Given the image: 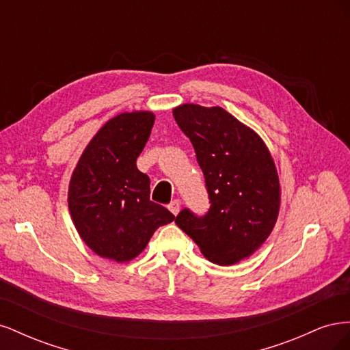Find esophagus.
Here are the masks:
<instances>
[{
  "label": "esophagus",
  "mask_w": 350,
  "mask_h": 350,
  "mask_svg": "<svg viewBox=\"0 0 350 350\" xmlns=\"http://www.w3.org/2000/svg\"><path fill=\"white\" fill-rule=\"evenodd\" d=\"M167 208L171 210L172 215L176 216L179 213V208H181V203H179V200H174V201H171V203H169Z\"/></svg>",
  "instance_id": "obj_1"
}]
</instances>
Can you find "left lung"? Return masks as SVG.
<instances>
[{
    "mask_svg": "<svg viewBox=\"0 0 350 350\" xmlns=\"http://www.w3.org/2000/svg\"><path fill=\"white\" fill-rule=\"evenodd\" d=\"M174 116L193 143L210 203L204 215L183 208L175 224L206 258L230 266L257 251L276 224V166L260 137L224 108L185 103Z\"/></svg>",
    "mask_w": 350,
    "mask_h": 350,
    "instance_id": "1",
    "label": "left lung"
}]
</instances>
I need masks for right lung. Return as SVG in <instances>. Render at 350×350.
Returning a JSON list of instances; mask_svg holds the SVG:
<instances>
[{
    "mask_svg": "<svg viewBox=\"0 0 350 350\" xmlns=\"http://www.w3.org/2000/svg\"><path fill=\"white\" fill-rule=\"evenodd\" d=\"M152 112L121 113L105 124L74 169L68 207L86 245L103 258L130 261L175 216L150 200V179L135 161L149 140Z\"/></svg>",
    "mask_w": 350,
    "mask_h": 350,
    "instance_id": "obj_1",
    "label": "right lung"
}]
</instances>
